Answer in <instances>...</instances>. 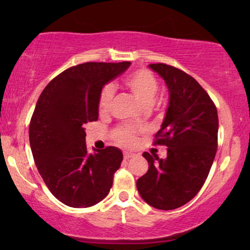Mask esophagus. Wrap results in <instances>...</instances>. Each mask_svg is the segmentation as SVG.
Here are the masks:
<instances>
[{"label":"esophagus","instance_id":"34e87169","mask_svg":"<svg viewBox=\"0 0 250 250\" xmlns=\"http://www.w3.org/2000/svg\"><path fill=\"white\" fill-rule=\"evenodd\" d=\"M132 157H134V155H133L132 152H124V159L125 160L132 158Z\"/></svg>","mask_w":250,"mask_h":250}]
</instances>
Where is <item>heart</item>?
<instances>
[{"label": "heart", "mask_w": 250, "mask_h": 250, "mask_svg": "<svg viewBox=\"0 0 250 250\" xmlns=\"http://www.w3.org/2000/svg\"><path fill=\"white\" fill-rule=\"evenodd\" d=\"M124 85L133 97L138 100L145 108L151 107L158 92V81L146 69H138L129 74L124 80ZM114 86L105 85L102 88L99 97L98 108L101 115L109 112L114 99ZM114 139L118 145L132 146L136 143V135L134 129L127 126L116 128L114 131Z\"/></svg>", "instance_id": "1"}]
</instances>
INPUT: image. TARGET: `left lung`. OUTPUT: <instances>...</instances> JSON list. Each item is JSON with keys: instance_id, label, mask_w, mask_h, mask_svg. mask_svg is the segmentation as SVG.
Returning a JSON list of instances; mask_svg holds the SVG:
<instances>
[{"instance_id": "obj_1", "label": "left lung", "mask_w": 250, "mask_h": 250, "mask_svg": "<svg viewBox=\"0 0 250 250\" xmlns=\"http://www.w3.org/2000/svg\"><path fill=\"white\" fill-rule=\"evenodd\" d=\"M149 68L168 88V108L155 141L167 146V157L159 159L143 152L149 168L136 181V188L150 206L170 210L189 203L209 174L217 149V110L190 75L165 63Z\"/></svg>"}]
</instances>
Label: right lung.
<instances>
[{
  "label": "right lung",
  "instance_id": "add662e5",
  "mask_svg": "<svg viewBox=\"0 0 250 250\" xmlns=\"http://www.w3.org/2000/svg\"><path fill=\"white\" fill-rule=\"evenodd\" d=\"M131 62H86L54 77L41 93L29 124V143L44 183L61 203L91 207L107 197L123 152L107 146L88 153L84 125L98 121L102 88Z\"/></svg>",
  "mask_w": 250,
  "mask_h": 250
}]
</instances>
